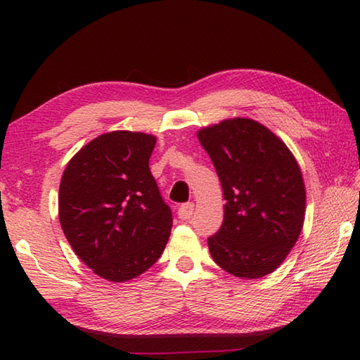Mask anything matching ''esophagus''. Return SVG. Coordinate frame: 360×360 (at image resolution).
<instances>
[{
	"label": "esophagus",
	"instance_id": "obj_1",
	"mask_svg": "<svg viewBox=\"0 0 360 360\" xmlns=\"http://www.w3.org/2000/svg\"><path fill=\"white\" fill-rule=\"evenodd\" d=\"M193 210H195L193 203H186V205L179 206V210H178L179 219H182V221H187V219H191L192 214H193Z\"/></svg>",
	"mask_w": 360,
	"mask_h": 360
}]
</instances>
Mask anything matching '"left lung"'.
Wrapping results in <instances>:
<instances>
[{
    "label": "left lung",
    "instance_id": "left-lung-1",
    "mask_svg": "<svg viewBox=\"0 0 360 360\" xmlns=\"http://www.w3.org/2000/svg\"><path fill=\"white\" fill-rule=\"evenodd\" d=\"M224 192V222L208 238L211 257L230 275L257 279L283 264L300 236L307 191L297 158L260 122L233 117L203 127Z\"/></svg>",
    "mask_w": 360,
    "mask_h": 360
}]
</instances>
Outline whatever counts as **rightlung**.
I'll return each instance as SVG.
<instances>
[{"label":"right lung","mask_w":360,"mask_h":360,"mask_svg":"<svg viewBox=\"0 0 360 360\" xmlns=\"http://www.w3.org/2000/svg\"><path fill=\"white\" fill-rule=\"evenodd\" d=\"M155 143L141 131L103 133L72 155L60 181L66 240L111 283L130 281L154 265L172 233V210L149 169Z\"/></svg>","instance_id":"obj_1"}]
</instances>
